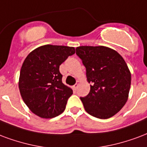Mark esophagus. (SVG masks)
Segmentation results:
<instances>
[{
	"mask_svg": "<svg viewBox=\"0 0 147 147\" xmlns=\"http://www.w3.org/2000/svg\"><path fill=\"white\" fill-rule=\"evenodd\" d=\"M79 81H77L76 83V84H75V85H74V86H73L74 90H76V89H77V88H78V86H79Z\"/></svg>",
	"mask_w": 147,
	"mask_h": 147,
	"instance_id": "34e87169",
	"label": "esophagus"
}]
</instances>
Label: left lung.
Here are the masks:
<instances>
[{
	"mask_svg": "<svg viewBox=\"0 0 147 147\" xmlns=\"http://www.w3.org/2000/svg\"><path fill=\"white\" fill-rule=\"evenodd\" d=\"M76 50L91 83L89 94L80 97L85 110L100 119L112 117L124 107L129 96L131 73L125 60L106 47L82 46Z\"/></svg>",
	"mask_w": 147,
	"mask_h": 147,
	"instance_id": "8db88e82",
	"label": "left lung"
}]
</instances>
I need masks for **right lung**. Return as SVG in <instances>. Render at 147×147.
<instances>
[{"mask_svg": "<svg viewBox=\"0 0 147 147\" xmlns=\"http://www.w3.org/2000/svg\"><path fill=\"white\" fill-rule=\"evenodd\" d=\"M75 52L74 47L47 44L35 49L25 59L18 87L25 104L35 115L52 118L65 111L73 92L63 84L59 67Z\"/></svg>", "mask_w": 147, "mask_h": 147, "instance_id": "add662e5", "label": "right lung"}]
</instances>
